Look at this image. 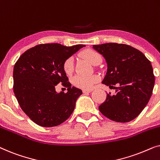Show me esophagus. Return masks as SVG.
I'll return each mask as SVG.
<instances>
[{
	"label": "esophagus",
	"instance_id": "1",
	"mask_svg": "<svg viewBox=\"0 0 160 160\" xmlns=\"http://www.w3.org/2000/svg\"><path fill=\"white\" fill-rule=\"evenodd\" d=\"M92 91V89H90V90H87V89H84V90H83V93H84V94L89 93V92H91Z\"/></svg>",
	"mask_w": 160,
	"mask_h": 160
}]
</instances>
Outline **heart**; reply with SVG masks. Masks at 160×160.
<instances>
[{
  "label": "heart",
  "instance_id": "heart-1",
  "mask_svg": "<svg viewBox=\"0 0 160 160\" xmlns=\"http://www.w3.org/2000/svg\"><path fill=\"white\" fill-rule=\"evenodd\" d=\"M83 58L88 60L91 64L98 65L101 62L102 58L98 52L91 49H87L83 51L81 54ZM74 60L72 57L67 58L62 65L63 71L67 75H71L73 71ZM99 81V76L97 75H92L89 76H83L76 75L72 78L71 83L74 87L82 89H90L93 85Z\"/></svg>",
  "mask_w": 160,
  "mask_h": 160
}]
</instances>
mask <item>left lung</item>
<instances>
[{
    "instance_id": "left-lung-1",
    "label": "left lung",
    "mask_w": 160,
    "mask_h": 160,
    "mask_svg": "<svg viewBox=\"0 0 160 160\" xmlns=\"http://www.w3.org/2000/svg\"><path fill=\"white\" fill-rule=\"evenodd\" d=\"M92 48L102 54L107 64L102 83L116 89L115 95L107 94L100 111L114 122L134 119L147 105L154 89L155 78L151 62L129 45L107 43Z\"/></svg>"
}]
</instances>
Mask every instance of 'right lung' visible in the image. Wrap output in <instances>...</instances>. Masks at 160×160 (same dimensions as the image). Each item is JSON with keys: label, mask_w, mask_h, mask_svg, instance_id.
Wrapping results in <instances>:
<instances>
[{"label": "right lung", "mask_w": 160, "mask_h": 160, "mask_svg": "<svg viewBox=\"0 0 160 160\" xmlns=\"http://www.w3.org/2000/svg\"><path fill=\"white\" fill-rule=\"evenodd\" d=\"M84 47L39 44L24 52L15 63L14 95L22 111L36 124L44 128L58 126L73 113L82 91L71 87L62 65ZM60 82L68 88L66 93L56 92Z\"/></svg>", "instance_id": "1"}]
</instances>
